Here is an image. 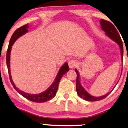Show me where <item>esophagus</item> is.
Wrapping results in <instances>:
<instances>
[{
  "label": "esophagus",
  "instance_id": "34e87169",
  "mask_svg": "<svg viewBox=\"0 0 128 128\" xmlns=\"http://www.w3.org/2000/svg\"><path fill=\"white\" fill-rule=\"evenodd\" d=\"M77 66V61L75 60H70L68 62V66L70 68H73Z\"/></svg>",
  "mask_w": 128,
  "mask_h": 128
}]
</instances>
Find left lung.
<instances>
[{"instance_id": "obj_1", "label": "left lung", "mask_w": 128, "mask_h": 128, "mask_svg": "<svg viewBox=\"0 0 128 128\" xmlns=\"http://www.w3.org/2000/svg\"><path fill=\"white\" fill-rule=\"evenodd\" d=\"M100 24H101L102 29L104 30L106 34L108 35L109 38L112 39L114 41L118 44L120 48L121 56H122V58H123V55H124V47H123L122 41L121 40L120 35L118 33L117 30H116L114 26L112 24L109 22V21L104 20V19H101L100 20ZM76 73H77V78H76V91L78 94V95L81 98H83L87 101L90 102H94L98 101V100H102L103 98H106L108 95L110 93H108L107 94H105L104 96L100 97H94L89 94L86 90L84 89L83 87L82 86L80 83V77H79V74L78 71L75 70Z\"/></svg>"}]
</instances>
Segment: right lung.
<instances>
[{
  "label": "right lung",
  "instance_id": "obj_1",
  "mask_svg": "<svg viewBox=\"0 0 128 128\" xmlns=\"http://www.w3.org/2000/svg\"><path fill=\"white\" fill-rule=\"evenodd\" d=\"M28 24H26L24 25L20 28H18L14 32V33L13 34L12 36H11V38L9 41V45H8V48L7 50V53H6V64H7V67L8 70V73H9V78H10V81L12 83L13 87H14V88L18 93L20 94V95H22V96H24V98H27V99L30 100V101L34 102L36 103H43L45 102L50 100V99L54 98L56 96V91L58 90V84L60 83V81L61 78H62V76L64 74L69 71V67L68 66V64L67 62H66L65 64L63 65L62 67H61V68L60 69V71L58 73L57 76H56L55 81L54 82L51 86L48 88L47 90H45V92H42V93L40 94H31L26 93L25 92L21 91L18 88H17L15 86L12 80V77H11L10 75V50L12 48V45L14 44V41L17 40L19 37L22 36V35L25 34L26 32H28Z\"/></svg>",
  "mask_w": 128,
  "mask_h": 128
}]
</instances>
